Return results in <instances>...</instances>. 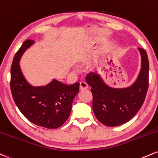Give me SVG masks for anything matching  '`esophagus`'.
<instances>
[{"mask_svg":"<svg viewBox=\"0 0 158 158\" xmlns=\"http://www.w3.org/2000/svg\"><path fill=\"white\" fill-rule=\"evenodd\" d=\"M87 87H88V85L86 82H85V81H81L80 82V85H79V89H80V90H87Z\"/></svg>","mask_w":158,"mask_h":158,"instance_id":"1","label":"esophagus"}]
</instances>
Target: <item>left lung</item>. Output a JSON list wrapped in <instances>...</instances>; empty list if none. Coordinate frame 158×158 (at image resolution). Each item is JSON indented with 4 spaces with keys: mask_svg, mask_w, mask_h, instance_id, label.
<instances>
[{
    "mask_svg": "<svg viewBox=\"0 0 158 158\" xmlns=\"http://www.w3.org/2000/svg\"><path fill=\"white\" fill-rule=\"evenodd\" d=\"M141 54V71L135 84L126 89L108 87L98 75L89 73L86 81L91 87L93 110L96 118L107 127L123 124L136 115L143 105L149 87V60L146 51Z\"/></svg>",
    "mask_w": 158,
    "mask_h": 158,
    "instance_id": "1",
    "label": "left lung"
}]
</instances>
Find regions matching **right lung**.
<instances>
[{"label":"right lung","instance_id":"right-lung-1","mask_svg":"<svg viewBox=\"0 0 158 158\" xmlns=\"http://www.w3.org/2000/svg\"><path fill=\"white\" fill-rule=\"evenodd\" d=\"M34 42L24 41L15 55L11 67V92L17 107L28 121L37 126L56 129L69 118L79 83L68 85L54 79L45 87H35L28 84L20 71L19 61Z\"/></svg>","mask_w":158,"mask_h":158}]
</instances>
